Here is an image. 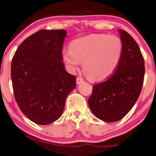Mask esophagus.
<instances>
[{
    "label": "esophagus",
    "mask_w": 156,
    "mask_h": 156,
    "mask_svg": "<svg viewBox=\"0 0 156 156\" xmlns=\"http://www.w3.org/2000/svg\"><path fill=\"white\" fill-rule=\"evenodd\" d=\"M83 80L81 78H77L76 79L77 84H80L81 83H83Z\"/></svg>",
    "instance_id": "obj_1"
}]
</instances>
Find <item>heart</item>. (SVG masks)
Returning a JSON list of instances; mask_svg holds the SVG:
<instances>
[{
  "instance_id": "b5f03b06",
  "label": "heart",
  "mask_w": 156,
  "mask_h": 156,
  "mask_svg": "<svg viewBox=\"0 0 156 156\" xmlns=\"http://www.w3.org/2000/svg\"><path fill=\"white\" fill-rule=\"evenodd\" d=\"M122 53L121 39L115 35L93 34L73 40L62 51V58L69 70L76 71L82 62L91 79L102 80L115 72Z\"/></svg>"
}]
</instances>
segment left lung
<instances>
[{
	"instance_id": "8db88e82",
	"label": "left lung",
	"mask_w": 156,
	"mask_h": 156,
	"mask_svg": "<svg viewBox=\"0 0 156 156\" xmlns=\"http://www.w3.org/2000/svg\"><path fill=\"white\" fill-rule=\"evenodd\" d=\"M122 53L114 75L93 86L88 100L91 111L104 122L120 120L133 108L139 98L144 76V61L140 48L128 32L118 30Z\"/></svg>"
}]
</instances>
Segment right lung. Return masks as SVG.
Returning a JSON list of instances; mask_svg holds the SVG:
<instances>
[{
	"label": "right lung",
	"instance_id": "right-lung-1",
	"mask_svg": "<svg viewBox=\"0 0 156 156\" xmlns=\"http://www.w3.org/2000/svg\"><path fill=\"white\" fill-rule=\"evenodd\" d=\"M65 30L42 29L25 39L11 66L16 101L25 115L38 125H48L63 113L66 98L76 78L62 61Z\"/></svg>",
	"mask_w": 156,
	"mask_h": 156
}]
</instances>
